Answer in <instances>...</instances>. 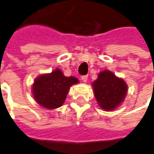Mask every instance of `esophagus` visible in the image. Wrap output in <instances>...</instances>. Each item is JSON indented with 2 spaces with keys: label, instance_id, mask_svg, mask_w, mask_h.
Returning <instances> with one entry per match:
<instances>
[{
  "label": "esophagus",
  "instance_id": "1",
  "mask_svg": "<svg viewBox=\"0 0 154 154\" xmlns=\"http://www.w3.org/2000/svg\"><path fill=\"white\" fill-rule=\"evenodd\" d=\"M88 80V76L87 75H83V76H81V80L83 81V82H86Z\"/></svg>",
  "mask_w": 154,
  "mask_h": 154
}]
</instances>
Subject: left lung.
<instances>
[{"instance_id": "obj_1", "label": "left lung", "mask_w": 154, "mask_h": 154, "mask_svg": "<svg viewBox=\"0 0 154 154\" xmlns=\"http://www.w3.org/2000/svg\"><path fill=\"white\" fill-rule=\"evenodd\" d=\"M92 87L98 105L106 111L118 107L124 100L128 92L125 81L109 70L98 74V79L92 83Z\"/></svg>"}]
</instances>
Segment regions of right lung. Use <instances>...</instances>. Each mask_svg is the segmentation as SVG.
Masks as SVG:
<instances>
[{"label":"right lung","instance_id":"right-lung-1","mask_svg":"<svg viewBox=\"0 0 154 154\" xmlns=\"http://www.w3.org/2000/svg\"><path fill=\"white\" fill-rule=\"evenodd\" d=\"M77 78L67 77L59 68L51 74L38 76L32 85L33 98L41 106L46 109H56L64 103L69 88L77 84Z\"/></svg>","mask_w":154,"mask_h":154}]
</instances>
